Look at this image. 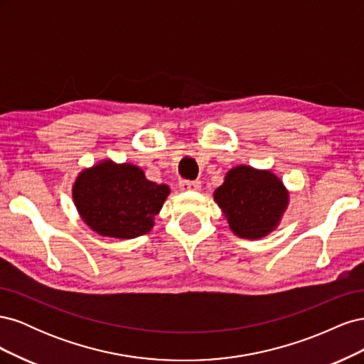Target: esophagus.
Masks as SVG:
<instances>
[{"instance_id":"34e87169","label":"esophagus","mask_w":364,"mask_h":364,"mask_svg":"<svg viewBox=\"0 0 364 364\" xmlns=\"http://www.w3.org/2000/svg\"><path fill=\"white\" fill-rule=\"evenodd\" d=\"M202 182L200 181H181L179 182V188L182 191H194V190H200Z\"/></svg>"}]
</instances>
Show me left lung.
<instances>
[{
    "label": "left lung",
    "mask_w": 364,
    "mask_h": 364,
    "mask_svg": "<svg viewBox=\"0 0 364 364\" xmlns=\"http://www.w3.org/2000/svg\"><path fill=\"white\" fill-rule=\"evenodd\" d=\"M214 199L241 238H261L277 228L289 202L284 183L270 171L250 167L230 170Z\"/></svg>",
    "instance_id": "left-lung-1"
}]
</instances>
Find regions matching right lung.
Returning <instances> with one entry per match:
<instances>
[{
    "mask_svg": "<svg viewBox=\"0 0 364 364\" xmlns=\"http://www.w3.org/2000/svg\"><path fill=\"white\" fill-rule=\"evenodd\" d=\"M170 188L146 179L130 164L105 161L77 178L73 197L82 218L97 234L135 238L150 232L153 217L162 208Z\"/></svg>",
    "mask_w": 364,
    "mask_h": 364,
    "instance_id": "right-lung-1",
    "label": "right lung"
}]
</instances>
